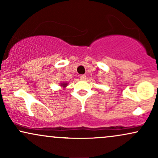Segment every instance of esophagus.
Returning <instances> with one entry per match:
<instances>
[{"label":"esophagus","instance_id":"obj_1","mask_svg":"<svg viewBox=\"0 0 158 158\" xmlns=\"http://www.w3.org/2000/svg\"><path fill=\"white\" fill-rule=\"evenodd\" d=\"M79 78H80L81 80H85V79H86V76L84 75V74H82V75L80 76V77H79Z\"/></svg>","mask_w":158,"mask_h":158}]
</instances>
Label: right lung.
Wrapping results in <instances>:
<instances>
[{
	"label": "right lung",
	"mask_w": 158,
	"mask_h": 158,
	"mask_svg": "<svg viewBox=\"0 0 158 158\" xmlns=\"http://www.w3.org/2000/svg\"><path fill=\"white\" fill-rule=\"evenodd\" d=\"M61 85H62V86H63V87H66V86H67V84H66V83H63V84H61Z\"/></svg>",
	"instance_id": "1"
}]
</instances>
